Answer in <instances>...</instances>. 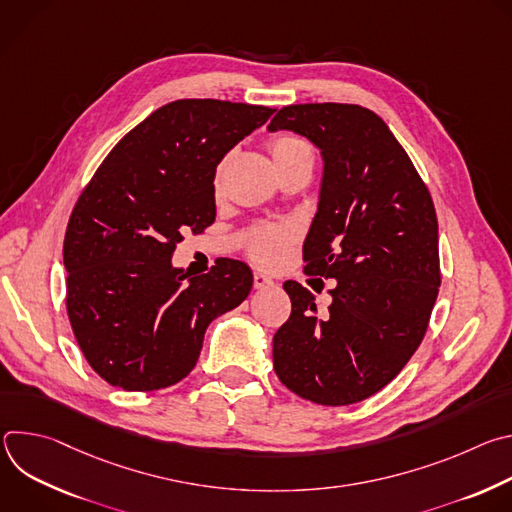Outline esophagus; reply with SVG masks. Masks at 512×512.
<instances>
[{
	"label": "esophagus",
	"instance_id": "esophagus-1",
	"mask_svg": "<svg viewBox=\"0 0 512 512\" xmlns=\"http://www.w3.org/2000/svg\"><path fill=\"white\" fill-rule=\"evenodd\" d=\"M273 281H271V277H267L265 273H261V271H255L253 273V287L255 289H263V287H267V285H271Z\"/></svg>",
	"mask_w": 512,
	"mask_h": 512
}]
</instances>
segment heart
Segmentation results:
<instances>
[{
  "label": "heart",
  "instance_id": "b5f03b06",
  "mask_svg": "<svg viewBox=\"0 0 512 512\" xmlns=\"http://www.w3.org/2000/svg\"><path fill=\"white\" fill-rule=\"evenodd\" d=\"M269 152L273 156L275 168L283 170L289 166L298 164H314V154L310 145L291 133L277 135L269 143ZM216 186H218V174H216ZM298 239V229L291 223H263L259 225L251 237H249V255L253 261L265 267L279 265L291 245Z\"/></svg>",
  "mask_w": 512,
  "mask_h": 512
}]
</instances>
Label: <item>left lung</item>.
<instances>
[{
    "mask_svg": "<svg viewBox=\"0 0 512 512\" xmlns=\"http://www.w3.org/2000/svg\"><path fill=\"white\" fill-rule=\"evenodd\" d=\"M267 129L304 135L322 154L304 261L308 275L336 279L326 318L306 287L283 283L291 316L273 336V369L302 399L358 403L389 385L425 336L442 281L433 200L371 109L289 105Z\"/></svg>",
    "mask_w": 512,
    "mask_h": 512,
    "instance_id": "1",
    "label": "left lung"
}]
</instances>
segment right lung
<instances>
[{
    "label": "right lung",
    "mask_w": 512,
    "mask_h": 512,
    "mask_svg": "<svg viewBox=\"0 0 512 512\" xmlns=\"http://www.w3.org/2000/svg\"><path fill=\"white\" fill-rule=\"evenodd\" d=\"M275 109L172 101L133 127L72 208L64 235L66 312L91 369L125 391L182 381L208 324L251 291L243 261L188 277L172 267L186 231L214 223L216 166Z\"/></svg>",
    "instance_id": "obj_1"
}]
</instances>
